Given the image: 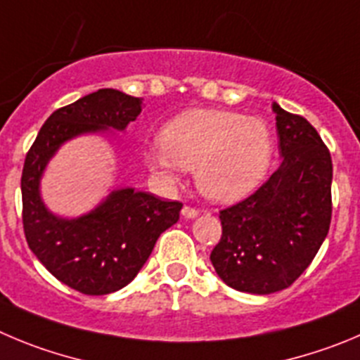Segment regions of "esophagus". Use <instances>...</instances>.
<instances>
[{"label":"esophagus","instance_id":"obj_1","mask_svg":"<svg viewBox=\"0 0 360 360\" xmlns=\"http://www.w3.org/2000/svg\"><path fill=\"white\" fill-rule=\"evenodd\" d=\"M197 214H199V210H195V207H191V206H184L183 207V217L184 218H195Z\"/></svg>","mask_w":360,"mask_h":360}]
</instances>
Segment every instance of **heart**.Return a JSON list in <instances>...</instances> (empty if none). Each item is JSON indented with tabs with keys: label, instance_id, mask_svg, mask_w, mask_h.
I'll use <instances>...</instances> for the list:
<instances>
[{
	"label": "heart",
	"instance_id": "heart-1",
	"mask_svg": "<svg viewBox=\"0 0 360 360\" xmlns=\"http://www.w3.org/2000/svg\"><path fill=\"white\" fill-rule=\"evenodd\" d=\"M274 154V131L266 120L229 110H190L161 129L147 161L169 177L179 167L193 170L202 195L236 202L266 177Z\"/></svg>",
	"mask_w": 360,
	"mask_h": 360
}]
</instances>
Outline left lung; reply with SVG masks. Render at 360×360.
<instances>
[{
	"label": "left lung",
	"instance_id": "obj_1",
	"mask_svg": "<svg viewBox=\"0 0 360 360\" xmlns=\"http://www.w3.org/2000/svg\"><path fill=\"white\" fill-rule=\"evenodd\" d=\"M284 158L252 195L220 211L221 238L211 263L227 286L252 295L286 290L327 238L332 158L318 131L274 103Z\"/></svg>",
	"mask_w": 360,
	"mask_h": 360
}]
</instances>
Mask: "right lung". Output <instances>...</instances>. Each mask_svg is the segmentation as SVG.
<instances>
[{
    "label": "right lung",
    "instance_id": "obj_1",
    "mask_svg": "<svg viewBox=\"0 0 360 360\" xmlns=\"http://www.w3.org/2000/svg\"><path fill=\"white\" fill-rule=\"evenodd\" d=\"M142 112V99L101 89L49 115L22 167V227L37 259L60 282L83 295H108L127 286L163 231L179 220L183 204L147 191H112L79 218L55 217L40 199V177L67 140L108 127L124 131Z\"/></svg>",
    "mask_w": 360,
    "mask_h": 360
}]
</instances>
